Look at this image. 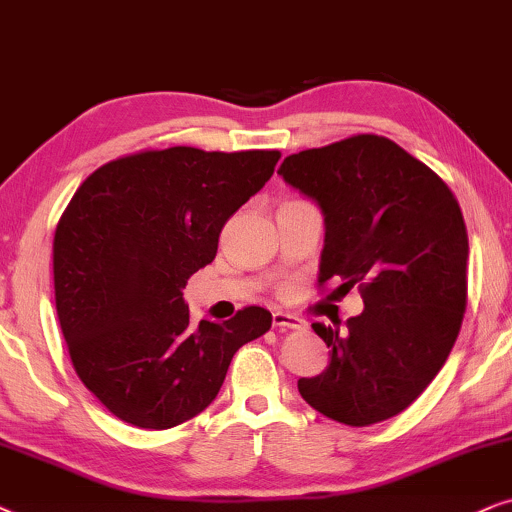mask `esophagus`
<instances>
[{
    "label": "esophagus",
    "mask_w": 512,
    "mask_h": 512,
    "mask_svg": "<svg viewBox=\"0 0 512 512\" xmlns=\"http://www.w3.org/2000/svg\"><path fill=\"white\" fill-rule=\"evenodd\" d=\"M274 327H281V330H302L306 323L299 316H292V313L274 311Z\"/></svg>",
    "instance_id": "34e87169"
}]
</instances>
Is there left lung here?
<instances>
[{
  "instance_id": "1",
  "label": "left lung",
  "mask_w": 512,
  "mask_h": 512,
  "mask_svg": "<svg viewBox=\"0 0 512 512\" xmlns=\"http://www.w3.org/2000/svg\"><path fill=\"white\" fill-rule=\"evenodd\" d=\"M278 175L325 217L318 283L358 285L344 330L313 323L330 365L297 388L313 410L370 426L407 410L435 379L466 311L468 234L459 203L426 163L379 135L304 149Z\"/></svg>"
}]
</instances>
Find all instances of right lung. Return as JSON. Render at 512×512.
I'll list each match as a JSON object with an SVG mask.
<instances>
[{
	"label": "right lung",
	"mask_w": 512,
	"mask_h": 512,
	"mask_svg": "<svg viewBox=\"0 0 512 512\" xmlns=\"http://www.w3.org/2000/svg\"><path fill=\"white\" fill-rule=\"evenodd\" d=\"M281 154L154 149L100 166L53 238L60 330L79 379L114 417L173 428L213 403L271 313L189 323V276L215 260L224 222L264 187Z\"/></svg>",
	"instance_id": "add662e5"
}]
</instances>
